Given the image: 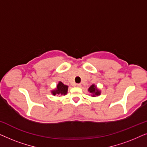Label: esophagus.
<instances>
[{
	"label": "esophagus",
	"mask_w": 147,
	"mask_h": 147,
	"mask_svg": "<svg viewBox=\"0 0 147 147\" xmlns=\"http://www.w3.org/2000/svg\"><path fill=\"white\" fill-rule=\"evenodd\" d=\"M76 86H77V87H81V86H82V84H76Z\"/></svg>",
	"instance_id": "obj_1"
}]
</instances>
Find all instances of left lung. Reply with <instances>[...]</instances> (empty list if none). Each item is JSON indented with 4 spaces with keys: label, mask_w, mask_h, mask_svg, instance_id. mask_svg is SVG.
I'll list each match as a JSON object with an SVG mask.
<instances>
[{
    "label": "left lung",
    "mask_w": 147,
    "mask_h": 147,
    "mask_svg": "<svg viewBox=\"0 0 147 147\" xmlns=\"http://www.w3.org/2000/svg\"><path fill=\"white\" fill-rule=\"evenodd\" d=\"M88 91H89L91 94H92V96H93V97H95L96 96H99L100 95V93H101V92L96 88V86L94 85V84H92V85L88 88Z\"/></svg>",
    "instance_id": "left-lung-1"
}]
</instances>
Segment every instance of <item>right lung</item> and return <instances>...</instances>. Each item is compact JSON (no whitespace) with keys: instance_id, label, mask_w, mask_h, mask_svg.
Masks as SVG:
<instances>
[{"instance_id":"1","label":"right lung","mask_w":147,"mask_h":147,"mask_svg":"<svg viewBox=\"0 0 147 147\" xmlns=\"http://www.w3.org/2000/svg\"><path fill=\"white\" fill-rule=\"evenodd\" d=\"M68 86L62 83L61 82H59L57 85V87L55 90H52L51 94L53 96L55 95H66L67 93Z\"/></svg>"}]
</instances>
